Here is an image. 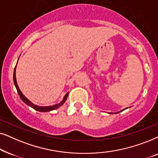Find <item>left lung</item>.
I'll use <instances>...</instances> for the list:
<instances>
[{
  "mask_svg": "<svg viewBox=\"0 0 158 158\" xmlns=\"http://www.w3.org/2000/svg\"><path fill=\"white\" fill-rule=\"evenodd\" d=\"M127 109V108H126V109ZM125 109H124V110H125Z\"/></svg>",
  "mask_w": 158,
  "mask_h": 158,
  "instance_id": "8db88e82",
  "label": "left lung"
}]
</instances>
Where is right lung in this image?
<instances>
[{
    "label": "right lung",
    "mask_w": 158,
    "mask_h": 158,
    "mask_svg": "<svg viewBox=\"0 0 158 158\" xmlns=\"http://www.w3.org/2000/svg\"><path fill=\"white\" fill-rule=\"evenodd\" d=\"M16 65L15 67V69H14V84H15V86H16V90H17V92H18V94L19 95V96H20V98L21 100H22L23 102H24L26 104H27L28 106H29L30 107L33 108L34 109L36 110V111H40V112H45V111H52L54 109H57V108H59L60 106H61L62 105H63V103L65 102L67 98H68V93L65 96H64L63 100L62 101L61 103H58V104H55L54 106H36L32 103L31 101H30L29 99H27L26 97L23 96L22 93L19 89L18 85H17V82H16Z\"/></svg>",
    "instance_id": "add662e5"
}]
</instances>
